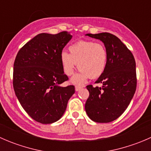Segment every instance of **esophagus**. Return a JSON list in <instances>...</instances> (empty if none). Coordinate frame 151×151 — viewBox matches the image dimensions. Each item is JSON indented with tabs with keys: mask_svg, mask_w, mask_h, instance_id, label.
<instances>
[{
	"mask_svg": "<svg viewBox=\"0 0 151 151\" xmlns=\"http://www.w3.org/2000/svg\"><path fill=\"white\" fill-rule=\"evenodd\" d=\"M82 88H83V87L78 86V85H77V86H75V91H79L80 90H81Z\"/></svg>",
	"mask_w": 151,
	"mask_h": 151,
	"instance_id": "obj_1",
	"label": "esophagus"
}]
</instances>
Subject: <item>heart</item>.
I'll return each instance as SVG.
<instances>
[{"mask_svg":"<svg viewBox=\"0 0 151 151\" xmlns=\"http://www.w3.org/2000/svg\"><path fill=\"white\" fill-rule=\"evenodd\" d=\"M69 54L62 52L60 55L63 72L67 76L74 74L76 66L80 70L71 82L83 85L89 77L96 78L104 73L107 63V52L101 43L93 41H79L68 47Z\"/></svg>","mask_w":151,"mask_h":151,"instance_id":"heart-1","label":"heart"}]
</instances>
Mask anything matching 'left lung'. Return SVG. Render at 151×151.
<instances>
[{
	"mask_svg": "<svg viewBox=\"0 0 151 151\" xmlns=\"http://www.w3.org/2000/svg\"><path fill=\"white\" fill-rule=\"evenodd\" d=\"M86 36L99 39L107 52V63L96 81L102 87L87 85L89 97L85 109L96 123H109L119 118L133 98L137 88L136 63L132 52L115 35L109 33Z\"/></svg>",
	"mask_w": 151,
	"mask_h": 151,
	"instance_id": "8db88e82",
	"label": "left lung"
}]
</instances>
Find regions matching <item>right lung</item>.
Masks as SVG:
<instances>
[{"label":"right lung","instance_id":"1","mask_svg":"<svg viewBox=\"0 0 151 151\" xmlns=\"http://www.w3.org/2000/svg\"><path fill=\"white\" fill-rule=\"evenodd\" d=\"M72 36L66 31L40 33L18 52L14 63L13 87L25 112L37 122L58 121L75 92L74 85L60 84L68 80L60 60L63 47Z\"/></svg>","mask_w":151,"mask_h":151}]
</instances>
